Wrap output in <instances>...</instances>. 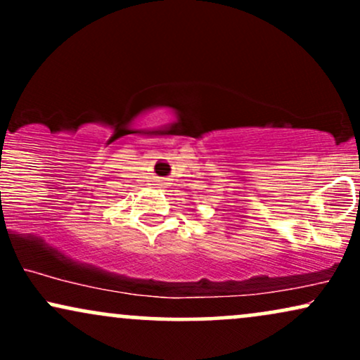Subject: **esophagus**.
<instances>
[{"label": "esophagus", "mask_w": 360, "mask_h": 360, "mask_svg": "<svg viewBox=\"0 0 360 360\" xmlns=\"http://www.w3.org/2000/svg\"><path fill=\"white\" fill-rule=\"evenodd\" d=\"M157 184H159V186H166L167 181L166 179H157Z\"/></svg>", "instance_id": "34e87169"}]
</instances>
